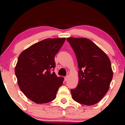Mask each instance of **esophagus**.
Returning a JSON list of instances; mask_svg holds the SVG:
<instances>
[{
	"instance_id": "esophagus-1",
	"label": "esophagus",
	"mask_w": 125,
	"mask_h": 125,
	"mask_svg": "<svg viewBox=\"0 0 125 125\" xmlns=\"http://www.w3.org/2000/svg\"><path fill=\"white\" fill-rule=\"evenodd\" d=\"M68 77H69V76H68V75H67V76H66L65 77H64V81H66L67 80V79H68Z\"/></svg>"
}]
</instances>
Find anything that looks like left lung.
Here are the masks:
<instances>
[{
    "mask_svg": "<svg viewBox=\"0 0 125 125\" xmlns=\"http://www.w3.org/2000/svg\"><path fill=\"white\" fill-rule=\"evenodd\" d=\"M77 58L79 83L71 89L73 99L91 106L97 104L108 91L113 72L109 58L87 38H67Z\"/></svg>",
    "mask_w": 125,
    "mask_h": 125,
    "instance_id": "1",
    "label": "left lung"
}]
</instances>
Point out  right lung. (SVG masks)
<instances>
[{"label":"right lung","instance_id":"right-lung-1","mask_svg":"<svg viewBox=\"0 0 125 125\" xmlns=\"http://www.w3.org/2000/svg\"><path fill=\"white\" fill-rule=\"evenodd\" d=\"M65 38L46 39L21 53L15 67L20 89L36 104L48 103L56 98L64 78L54 72V56Z\"/></svg>","mask_w":125,"mask_h":125}]
</instances>
